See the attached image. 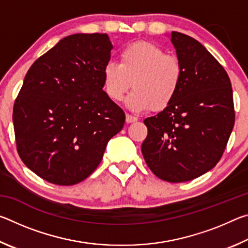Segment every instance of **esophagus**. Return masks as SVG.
Masks as SVG:
<instances>
[{
	"label": "esophagus",
	"instance_id": "1",
	"mask_svg": "<svg viewBox=\"0 0 248 248\" xmlns=\"http://www.w3.org/2000/svg\"><path fill=\"white\" fill-rule=\"evenodd\" d=\"M125 121H127L128 124H132V123H136V121H138V118H137V117L127 114V115H125Z\"/></svg>",
	"mask_w": 248,
	"mask_h": 248
}]
</instances>
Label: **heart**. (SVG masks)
Listing matches in <instances>:
<instances>
[{
  "mask_svg": "<svg viewBox=\"0 0 248 248\" xmlns=\"http://www.w3.org/2000/svg\"><path fill=\"white\" fill-rule=\"evenodd\" d=\"M104 89L115 102L127 99L133 111H161L175 99L183 82L179 59L148 41H137L120 52V62L109 61L103 70Z\"/></svg>",
  "mask_w": 248,
  "mask_h": 248,
  "instance_id": "heart-1",
  "label": "heart"
}]
</instances>
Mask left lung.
<instances>
[{
  "label": "left lung",
  "mask_w": 248,
  "mask_h": 248,
  "mask_svg": "<svg viewBox=\"0 0 248 248\" xmlns=\"http://www.w3.org/2000/svg\"><path fill=\"white\" fill-rule=\"evenodd\" d=\"M170 41L183 65L175 99L144 120L148 136L141 146L150 170L165 182L195 179L217 165L235 121L228 73L199 41L171 31Z\"/></svg>",
  "instance_id": "8db88e82"
}]
</instances>
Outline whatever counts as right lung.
Masks as SVG:
<instances>
[{"label": "right lung", "mask_w": 248, "mask_h": 248, "mask_svg": "<svg viewBox=\"0 0 248 248\" xmlns=\"http://www.w3.org/2000/svg\"><path fill=\"white\" fill-rule=\"evenodd\" d=\"M111 49L107 33H75L26 73L13 108L16 145L24 164L49 183L89 177L124 127V110L103 90Z\"/></svg>", "instance_id": "obj_1"}]
</instances>
